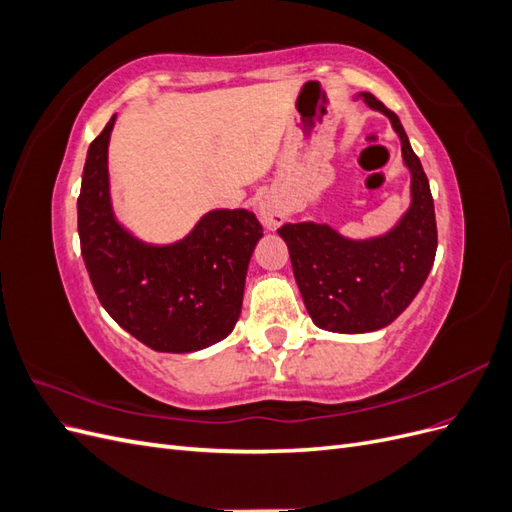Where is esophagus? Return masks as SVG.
Wrapping results in <instances>:
<instances>
[{
	"instance_id": "1",
	"label": "esophagus",
	"mask_w": 512,
	"mask_h": 512,
	"mask_svg": "<svg viewBox=\"0 0 512 512\" xmlns=\"http://www.w3.org/2000/svg\"><path fill=\"white\" fill-rule=\"evenodd\" d=\"M286 205L282 203V198L277 194H265L260 198L258 203V218L262 222V226L275 230L277 226H282L286 220Z\"/></svg>"
}]
</instances>
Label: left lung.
<instances>
[{"label":"left lung","mask_w":512,"mask_h":512,"mask_svg":"<svg viewBox=\"0 0 512 512\" xmlns=\"http://www.w3.org/2000/svg\"><path fill=\"white\" fill-rule=\"evenodd\" d=\"M389 117L410 173V207L391 230L350 239L329 224H284L290 262L307 314L333 333H369L391 324L423 288L438 250L436 211L421 160L399 117L367 91L356 94Z\"/></svg>","instance_id":"obj_1"}]
</instances>
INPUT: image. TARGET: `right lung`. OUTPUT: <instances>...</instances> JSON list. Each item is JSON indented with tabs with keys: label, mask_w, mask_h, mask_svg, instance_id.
I'll use <instances>...</instances> for the list:
<instances>
[{
	"label": "right lung",
	"mask_w": 512,
	"mask_h": 512,
	"mask_svg": "<svg viewBox=\"0 0 512 512\" xmlns=\"http://www.w3.org/2000/svg\"><path fill=\"white\" fill-rule=\"evenodd\" d=\"M117 115L87 149L79 211L81 254L102 307L158 352L222 342L241 316L250 258L262 226L247 209H211L173 243H147L113 209L108 143Z\"/></svg>",
	"instance_id": "1"
}]
</instances>
